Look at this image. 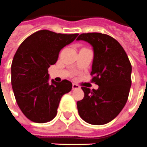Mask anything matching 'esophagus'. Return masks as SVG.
I'll return each mask as SVG.
<instances>
[{"label": "esophagus", "instance_id": "obj_1", "mask_svg": "<svg viewBox=\"0 0 147 147\" xmlns=\"http://www.w3.org/2000/svg\"><path fill=\"white\" fill-rule=\"evenodd\" d=\"M72 88H73V89H77V88H80V86H79L78 85H77V84H74H74L72 85Z\"/></svg>", "mask_w": 147, "mask_h": 147}]
</instances>
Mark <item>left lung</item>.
<instances>
[{"label":"left lung","instance_id":"1","mask_svg":"<svg viewBox=\"0 0 147 147\" xmlns=\"http://www.w3.org/2000/svg\"><path fill=\"white\" fill-rule=\"evenodd\" d=\"M77 40H84L93 47L92 82L98 89L82 87L85 96L77 102L81 118L88 123L103 125L121 112L131 85V65L119 42L110 35L97 32L83 33Z\"/></svg>","mask_w":147,"mask_h":147}]
</instances>
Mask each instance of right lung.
Wrapping results in <instances>:
<instances>
[{
    "mask_svg": "<svg viewBox=\"0 0 147 147\" xmlns=\"http://www.w3.org/2000/svg\"><path fill=\"white\" fill-rule=\"evenodd\" d=\"M78 35L40 30L17 49L11 66L12 90L19 108L30 120L38 123L52 120L62 96L72 89L67 80L49 83L48 68L56 63L60 51Z\"/></svg>",
    "mask_w": 147,
    "mask_h": 147,
    "instance_id": "1",
    "label": "right lung"
}]
</instances>
